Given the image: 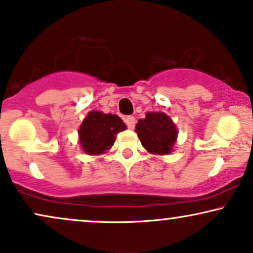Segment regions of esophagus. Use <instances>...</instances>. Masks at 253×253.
I'll return each instance as SVG.
<instances>
[{
    "label": "esophagus",
    "mask_w": 253,
    "mask_h": 253,
    "mask_svg": "<svg viewBox=\"0 0 253 253\" xmlns=\"http://www.w3.org/2000/svg\"><path fill=\"white\" fill-rule=\"evenodd\" d=\"M124 122H126V124L127 126V127H129V129H133V127H135V126H136V120H135V117H133V116H126V118H124Z\"/></svg>",
    "instance_id": "esophagus-1"
}]
</instances>
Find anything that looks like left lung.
Returning a JSON list of instances; mask_svg holds the SVG:
<instances>
[{
    "mask_svg": "<svg viewBox=\"0 0 253 253\" xmlns=\"http://www.w3.org/2000/svg\"><path fill=\"white\" fill-rule=\"evenodd\" d=\"M136 132L142 145L156 155L170 154L177 138L173 122L163 112H148L137 123Z\"/></svg>",
    "mask_w": 253,
    "mask_h": 253,
    "instance_id": "1",
    "label": "left lung"
}]
</instances>
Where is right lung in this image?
<instances>
[{"mask_svg":"<svg viewBox=\"0 0 253 253\" xmlns=\"http://www.w3.org/2000/svg\"><path fill=\"white\" fill-rule=\"evenodd\" d=\"M126 129L124 122L116 115L91 111L79 130L81 145L88 155L103 154L114 145L115 136Z\"/></svg>","mask_w":253,"mask_h":253,"instance_id":"1","label":"right lung"}]
</instances>
